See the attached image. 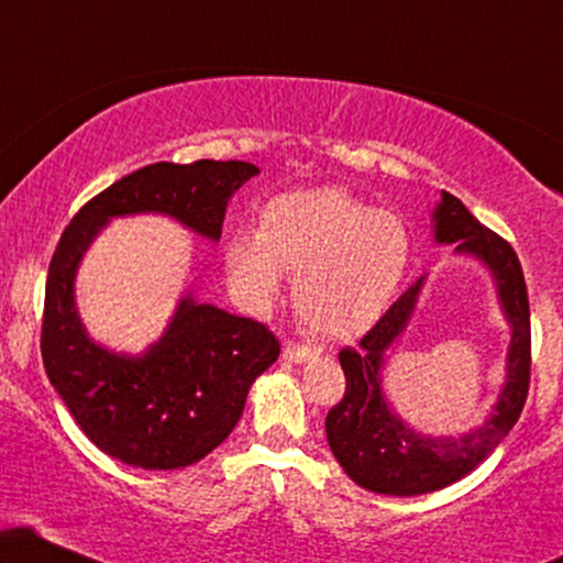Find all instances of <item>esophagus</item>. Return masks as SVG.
<instances>
[{"label": "esophagus", "mask_w": 563, "mask_h": 563, "mask_svg": "<svg viewBox=\"0 0 563 563\" xmlns=\"http://www.w3.org/2000/svg\"><path fill=\"white\" fill-rule=\"evenodd\" d=\"M314 356H320V349H314V345H299V343H291V341L284 343V358H287V361L302 364V361L314 358Z\"/></svg>", "instance_id": "esophagus-1"}]
</instances>
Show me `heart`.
<instances>
[{"instance_id":"heart-1","label":"heart","mask_w":563,"mask_h":563,"mask_svg":"<svg viewBox=\"0 0 563 563\" xmlns=\"http://www.w3.org/2000/svg\"><path fill=\"white\" fill-rule=\"evenodd\" d=\"M225 264L251 305L279 295L295 276L297 314L325 338H353L374 325L410 264V233L387 210H372L338 187L291 191L261 210L258 230H238Z\"/></svg>"}]
</instances>
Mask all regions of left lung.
Here are the masks:
<instances>
[{"label": "left lung", "instance_id": "obj_1", "mask_svg": "<svg viewBox=\"0 0 563 563\" xmlns=\"http://www.w3.org/2000/svg\"><path fill=\"white\" fill-rule=\"evenodd\" d=\"M433 220L438 243H456V253H472L495 274L499 302L512 325L507 382L492 418L459 438L420 435L389 410L382 395L384 351L402 335L412 318L422 279L412 284L361 338L356 349L338 353L345 374V391L325 418L328 443L338 464L358 487L379 495H428L474 472L505 441L528 399L530 307L518 253L505 238L484 228L449 191H443Z\"/></svg>", "mask_w": 563, "mask_h": 563}]
</instances>
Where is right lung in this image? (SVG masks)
Here are the masks:
<instances>
[{
    "instance_id": "obj_1",
    "label": "right lung",
    "mask_w": 563,
    "mask_h": 563,
    "mask_svg": "<svg viewBox=\"0 0 563 563\" xmlns=\"http://www.w3.org/2000/svg\"><path fill=\"white\" fill-rule=\"evenodd\" d=\"M256 174L245 161L143 166L91 197L60 235L45 282L43 366L76 426L122 464L181 468L218 449L241 420L251 384L279 358V341L264 322L187 295L158 343L143 356H118L81 325L76 266L120 214L164 212L218 241L228 199Z\"/></svg>"
}]
</instances>
